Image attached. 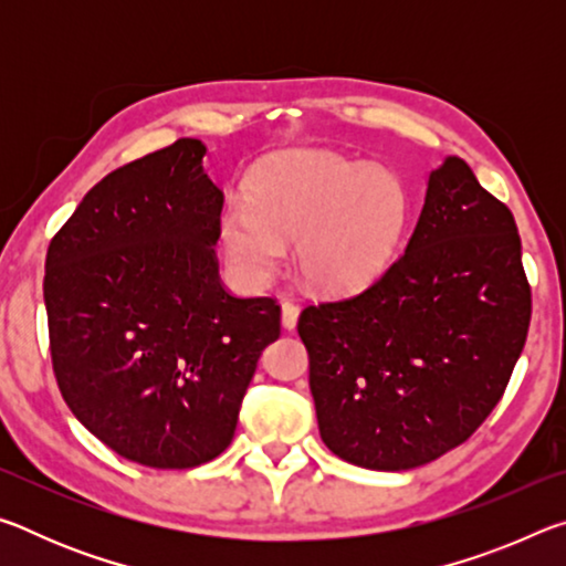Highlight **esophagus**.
Listing matches in <instances>:
<instances>
[{
  "mask_svg": "<svg viewBox=\"0 0 566 566\" xmlns=\"http://www.w3.org/2000/svg\"><path fill=\"white\" fill-rule=\"evenodd\" d=\"M296 319H300V306H296L292 300L282 302V324L284 329H294Z\"/></svg>",
  "mask_w": 566,
  "mask_h": 566,
  "instance_id": "34e87169",
  "label": "esophagus"
}]
</instances>
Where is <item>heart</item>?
Listing matches in <instances>:
<instances>
[{
	"label": "heart",
	"mask_w": 566,
	"mask_h": 566,
	"mask_svg": "<svg viewBox=\"0 0 566 566\" xmlns=\"http://www.w3.org/2000/svg\"><path fill=\"white\" fill-rule=\"evenodd\" d=\"M407 217L397 177L322 151H296L266 165L249 205L224 209L219 232L239 270L266 276L282 260V237H300L302 274L322 290L367 284L395 252Z\"/></svg>",
	"instance_id": "1"
}]
</instances>
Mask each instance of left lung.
Masks as SVG:
<instances>
[{
	"instance_id": "1",
	"label": "left lung",
	"mask_w": 566,
	"mask_h": 566,
	"mask_svg": "<svg viewBox=\"0 0 566 566\" xmlns=\"http://www.w3.org/2000/svg\"><path fill=\"white\" fill-rule=\"evenodd\" d=\"M530 319L532 286L510 207L464 159L447 157L387 272L300 314L322 442L344 462L381 472L464 444L500 405Z\"/></svg>"
}]
</instances>
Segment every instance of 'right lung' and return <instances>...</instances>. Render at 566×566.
Here are the masks:
<instances>
[{"instance_id":"right-lung-1","label":"right lung","mask_w":566,"mask_h":566,"mask_svg":"<svg viewBox=\"0 0 566 566\" xmlns=\"http://www.w3.org/2000/svg\"><path fill=\"white\" fill-rule=\"evenodd\" d=\"M199 139H177L87 191L46 249L52 369L66 407L129 462L189 469L229 447L274 296H237L214 244L224 195Z\"/></svg>"}]
</instances>
